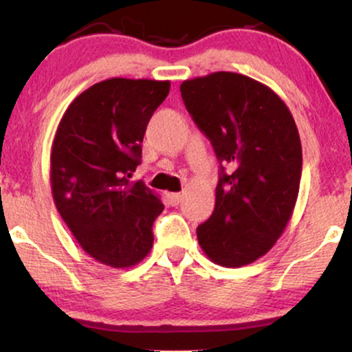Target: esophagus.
Instances as JSON below:
<instances>
[{
    "label": "esophagus",
    "instance_id": "obj_1",
    "mask_svg": "<svg viewBox=\"0 0 352 352\" xmlns=\"http://www.w3.org/2000/svg\"><path fill=\"white\" fill-rule=\"evenodd\" d=\"M170 201L173 205H179L182 201V193L177 192V193H170Z\"/></svg>",
    "mask_w": 352,
    "mask_h": 352
}]
</instances>
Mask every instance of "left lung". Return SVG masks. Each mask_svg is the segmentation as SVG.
<instances>
[{
  "mask_svg": "<svg viewBox=\"0 0 352 352\" xmlns=\"http://www.w3.org/2000/svg\"><path fill=\"white\" fill-rule=\"evenodd\" d=\"M180 92L220 162L215 210L197 228L199 243L217 265L253 263L285 232L300 192L302 153L292 112L268 86L236 72L184 80Z\"/></svg>",
  "mask_w": 352,
  "mask_h": 352,
  "instance_id": "1",
  "label": "left lung"
}]
</instances>
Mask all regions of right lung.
<instances>
[{"mask_svg": "<svg viewBox=\"0 0 352 352\" xmlns=\"http://www.w3.org/2000/svg\"><path fill=\"white\" fill-rule=\"evenodd\" d=\"M170 80L112 78L94 84L64 112L51 151L56 208L87 254L112 268L142 261L162 213L159 195L131 182L145 129Z\"/></svg>", "mask_w": 352, "mask_h": 352, "instance_id": "add662e5", "label": "right lung"}]
</instances>
